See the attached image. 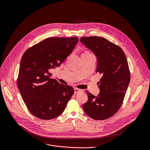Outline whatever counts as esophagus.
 I'll return each mask as SVG.
<instances>
[{
	"mask_svg": "<svg viewBox=\"0 0 150 150\" xmlns=\"http://www.w3.org/2000/svg\"><path fill=\"white\" fill-rule=\"evenodd\" d=\"M81 91V89H80L74 88V93H79V92H80Z\"/></svg>",
	"mask_w": 150,
	"mask_h": 150,
	"instance_id": "1",
	"label": "esophagus"
}]
</instances>
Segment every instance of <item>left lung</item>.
Wrapping results in <instances>:
<instances>
[{
	"mask_svg": "<svg viewBox=\"0 0 150 150\" xmlns=\"http://www.w3.org/2000/svg\"><path fill=\"white\" fill-rule=\"evenodd\" d=\"M80 42L96 55V72L102 76L98 82L99 95L86 93L88 99L83 106L84 111L93 120H106L121 106L130 82L126 55L120 47L102 37H83Z\"/></svg>",
	"mask_w": 150,
	"mask_h": 150,
	"instance_id": "left-lung-1",
	"label": "left lung"
}]
</instances>
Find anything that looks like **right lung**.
<instances>
[{
  "label": "right lung",
  "mask_w": 150,
  "mask_h": 150,
  "mask_svg": "<svg viewBox=\"0 0 150 150\" xmlns=\"http://www.w3.org/2000/svg\"><path fill=\"white\" fill-rule=\"evenodd\" d=\"M78 41L77 37L49 38L24 52L17 84L26 106L35 117L51 120L64 112L74 89L51 79L49 71L60 66Z\"/></svg>",
  "instance_id": "right-lung-1"
}]
</instances>
